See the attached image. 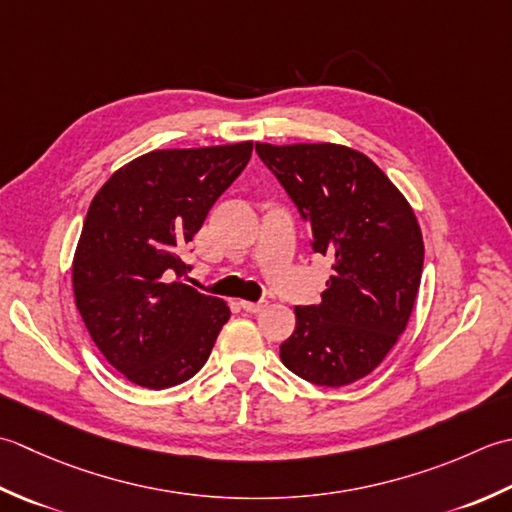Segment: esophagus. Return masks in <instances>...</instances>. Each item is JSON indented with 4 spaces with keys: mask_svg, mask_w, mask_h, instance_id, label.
Instances as JSON below:
<instances>
[{
    "mask_svg": "<svg viewBox=\"0 0 512 512\" xmlns=\"http://www.w3.org/2000/svg\"><path fill=\"white\" fill-rule=\"evenodd\" d=\"M241 307L247 311V314H260V311L267 307V302L265 300H260V302H247V300H243Z\"/></svg>",
    "mask_w": 512,
    "mask_h": 512,
    "instance_id": "esophagus-1",
    "label": "esophagus"
}]
</instances>
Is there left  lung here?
Returning a JSON list of instances; mask_svg holds the SVG:
<instances>
[{
  "instance_id": "8db88e82",
  "label": "left lung",
  "mask_w": 512,
  "mask_h": 512,
  "mask_svg": "<svg viewBox=\"0 0 512 512\" xmlns=\"http://www.w3.org/2000/svg\"><path fill=\"white\" fill-rule=\"evenodd\" d=\"M333 260L318 305L296 307L280 360L318 387L369 375L406 329L420 289L424 241L411 205L369 156L336 143H256Z\"/></svg>"
}]
</instances>
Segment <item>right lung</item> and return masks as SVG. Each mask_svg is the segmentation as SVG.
<instances>
[{"label": "right lung", "mask_w": 512, "mask_h": 512, "mask_svg": "<svg viewBox=\"0 0 512 512\" xmlns=\"http://www.w3.org/2000/svg\"><path fill=\"white\" fill-rule=\"evenodd\" d=\"M252 145L154 150L92 198L72 260L75 302L103 358L139 387L190 380L229 320L221 298L183 283L181 256Z\"/></svg>", "instance_id": "obj_1"}]
</instances>
